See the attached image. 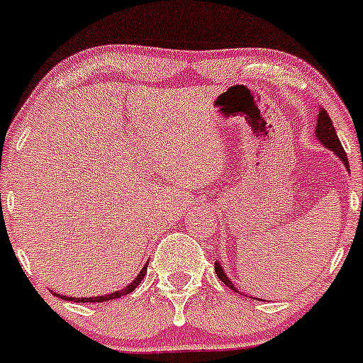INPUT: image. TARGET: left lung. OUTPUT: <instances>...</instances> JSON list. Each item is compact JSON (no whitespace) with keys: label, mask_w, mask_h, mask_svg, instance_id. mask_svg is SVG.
<instances>
[{"label":"left lung","mask_w":363,"mask_h":363,"mask_svg":"<svg viewBox=\"0 0 363 363\" xmlns=\"http://www.w3.org/2000/svg\"><path fill=\"white\" fill-rule=\"evenodd\" d=\"M315 138L318 141L322 143V145L325 146V148L333 151L334 155H336L337 158H340L341 163L346 167V170L350 172V163H348V158H346V153L343 150V146H341L340 139H337V134L336 130H334V125L333 122H330V117L328 115V111L324 108H318V113H317V123H315ZM362 203H363V196H362ZM215 274H217V277L220 279L222 282L227 286V288H230L233 291H238L240 293V289L236 288V286L233 284V281H230L229 277H227V272L224 269H222L220 262H215Z\"/></svg>","instance_id":"1"}]
</instances>
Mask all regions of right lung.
Segmentation results:
<instances>
[{
	"mask_svg": "<svg viewBox=\"0 0 363 363\" xmlns=\"http://www.w3.org/2000/svg\"><path fill=\"white\" fill-rule=\"evenodd\" d=\"M146 270H148V262H146L145 264V267H143L141 269V272L138 274V277L134 279L133 282H130V284H127L125 288L123 289H121V291H115V293H110V294H101V296H89V298H75V296H63V294H58V293H53L55 296H58V298H62V300H67V301H74V303H101V301H110V300H117V298H122V296H125V294H129V293H133L134 289L138 288V284L139 282L143 281V279H145V276H146Z\"/></svg>",
	"mask_w": 363,
	"mask_h": 363,
	"instance_id": "obj_1",
	"label": "right lung"
}]
</instances>
